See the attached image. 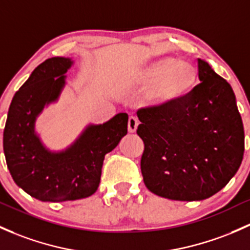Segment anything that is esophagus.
<instances>
[{
    "label": "esophagus",
    "instance_id": "1",
    "mask_svg": "<svg viewBox=\"0 0 250 250\" xmlns=\"http://www.w3.org/2000/svg\"><path fill=\"white\" fill-rule=\"evenodd\" d=\"M138 124H139L138 119H137L136 117H133V115H131V117L128 118V122H127L128 132H130V133L135 132V131L137 130V126H138Z\"/></svg>",
    "mask_w": 250,
    "mask_h": 250
}]
</instances>
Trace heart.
Here are the masks:
<instances>
[{"label": "heart", "mask_w": 250, "mask_h": 250, "mask_svg": "<svg viewBox=\"0 0 250 250\" xmlns=\"http://www.w3.org/2000/svg\"><path fill=\"white\" fill-rule=\"evenodd\" d=\"M198 75L194 66L186 62L165 58L144 66L136 77L138 87H150L147 101L157 107L178 104L192 92Z\"/></svg>", "instance_id": "1"}]
</instances>
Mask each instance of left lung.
<instances>
[{
    "mask_svg": "<svg viewBox=\"0 0 250 250\" xmlns=\"http://www.w3.org/2000/svg\"><path fill=\"white\" fill-rule=\"evenodd\" d=\"M200 83L178 104L137 111L146 188L171 200L216 194L242 163L244 130L230 84L198 60Z\"/></svg>",
    "mask_w": 250,
    "mask_h": 250,
    "instance_id": "1",
    "label": "left lung"
}]
</instances>
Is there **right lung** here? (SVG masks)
<instances>
[{
    "label": "right lung",
    "instance_id": "1",
    "mask_svg": "<svg viewBox=\"0 0 250 250\" xmlns=\"http://www.w3.org/2000/svg\"><path fill=\"white\" fill-rule=\"evenodd\" d=\"M69 58L52 57L39 64L10 104L3 131L7 167L19 187L42 201L88 198L100 185L104 155L127 133L126 113L103 125L89 126L66 151L52 154L34 133V120L64 85Z\"/></svg>",
    "mask_w": 250,
    "mask_h": 250
}]
</instances>
